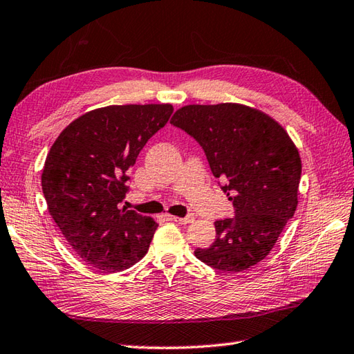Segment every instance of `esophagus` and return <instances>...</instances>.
<instances>
[{"label":"esophagus","mask_w":354,"mask_h":354,"mask_svg":"<svg viewBox=\"0 0 354 354\" xmlns=\"http://www.w3.org/2000/svg\"><path fill=\"white\" fill-rule=\"evenodd\" d=\"M171 220L174 221V223H178V225H187V223H192L194 221L192 217H185V218H182V217H171Z\"/></svg>","instance_id":"1"}]
</instances>
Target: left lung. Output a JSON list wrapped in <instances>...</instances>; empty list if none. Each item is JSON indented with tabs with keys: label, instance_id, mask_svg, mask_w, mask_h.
Returning a JSON list of instances; mask_svg holds the SVG:
<instances>
[{
	"label": "left lung",
	"instance_id": "obj_1",
	"mask_svg": "<svg viewBox=\"0 0 354 354\" xmlns=\"http://www.w3.org/2000/svg\"><path fill=\"white\" fill-rule=\"evenodd\" d=\"M171 124L200 143L235 209L215 221L212 246L194 254L227 273L263 261L298 206L301 157L290 136L269 114L232 102L182 106Z\"/></svg>",
	"mask_w": 354,
	"mask_h": 354
}]
</instances>
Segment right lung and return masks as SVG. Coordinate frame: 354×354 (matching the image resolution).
I'll use <instances>...</instances> for the list:
<instances>
[{
    "label": "right lung",
    "mask_w": 354,
    "mask_h": 354,
    "mask_svg": "<svg viewBox=\"0 0 354 354\" xmlns=\"http://www.w3.org/2000/svg\"><path fill=\"white\" fill-rule=\"evenodd\" d=\"M172 110L171 104L96 108L64 128L50 148L41 176L48 212L91 268L122 272L148 252L158 225L119 203L129 168Z\"/></svg>",
    "instance_id": "1"
}]
</instances>
